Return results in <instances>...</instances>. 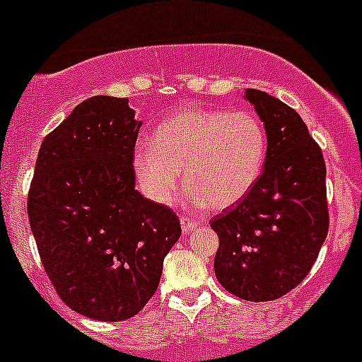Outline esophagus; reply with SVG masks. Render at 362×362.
<instances>
[{"instance_id":"obj_1","label":"esophagus","mask_w":362,"mask_h":362,"mask_svg":"<svg viewBox=\"0 0 362 362\" xmlns=\"http://www.w3.org/2000/svg\"><path fill=\"white\" fill-rule=\"evenodd\" d=\"M196 228H197L196 221L190 219V217H181V230H183L185 235H187V233H192Z\"/></svg>"}]
</instances>
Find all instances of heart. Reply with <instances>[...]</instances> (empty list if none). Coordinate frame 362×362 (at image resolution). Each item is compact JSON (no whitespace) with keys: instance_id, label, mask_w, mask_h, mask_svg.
<instances>
[{"instance_id":"obj_1","label":"heart","mask_w":362,"mask_h":362,"mask_svg":"<svg viewBox=\"0 0 362 362\" xmlns=\"http://www.w3.org/2000/svg\"><path fill=\"white\" fill-rule=\"evenodd\" d=\"M267 146V130L254 112L188 108L153 130L152 145L137 146L134 170L156 203L174 201L185 168L188 204L228 209L261 175Z\"/></svg>"}]
</instances>
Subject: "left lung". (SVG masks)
<instances>
[{"mask_svg":"<svg viewBox=\"0 0 362 362\" xmlns=\"http://www.w3.org/2000/svg\"><path fill=\"white\" fill-rule=\"evenodd\" d=\"M267 130V159L252 190L210 223L219 235L214 272L245 300H272L308 276L328 233L326 166L293 108L246 88Z\"/></svg>","mask_w":362,"mask_h":362,"instance_id":"left-lung-1","label":"left lung"}]
</instances>
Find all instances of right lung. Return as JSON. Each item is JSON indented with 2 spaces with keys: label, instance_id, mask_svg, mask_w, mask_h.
Here are the masks:
<instances>
[{
  "label": "right lung",
  "instance_id": "1",
  "mask_svg": "<svg viewBox=\"0 0 362 362\" xmlns=\"http://www.w3.org/2000/svg\"><path fill=\"white\" fill-rule=\"evenodd\" d=\"M141 124L129 99H86L43 139L28 192L47 276L69 308L95 321L141 312L181 235L175 214L136 190Z\"/></svg>",
  "mask_w": 362,
  "mask_h": 362
}]
</instances>
